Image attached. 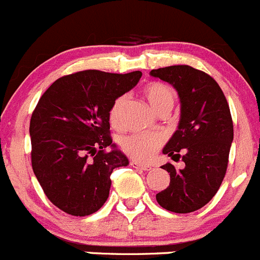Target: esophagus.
<instances>
[{
  "mask_svg": "<svg viewBox=\"0 0 260 260\" xmlns=\"http://www.w3.org/2000/svg\"><path fill=\"white\" fill-rule=\"evenodd\" d=\"M130 166L133 167V168H139V169H143V171H150L151 169V167L148 166V164H141V163H139V161H135V160H131Z\"/></svg>",
  "mask_w": 260,
  "mask_h": 260,
  "instance_id": "34e87169",
  "label": "esophagus"
}]
</instances>
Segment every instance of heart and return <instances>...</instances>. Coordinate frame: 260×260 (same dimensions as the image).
Instances as JSON below:
<instances>
[{
    "label": "heart",
    "instance_id": "obj_1",
    "mask_svg": "<svg viewBox=\"0 0 260 260\" xmlns=\"http://www.w3.org/2000/svg\"><path fill=\"white\" fill-rule=\"evenodd\" d=\"M143 96L150 105L151 109L160 114L164 111H171L176 102V92L169 84L161 82H153L146 84L143 88ZM126 97L120 96L112 102L109 111V121L112 127H120L122 124V114H124ZM163 144V136L159 134L135 133L124 136L120 140V146L122 151L133 159L140 161L150 160L155 151Z\"/></svg>",
    "mask_w": 260,
    "mask_h": 260
}]
</instances>
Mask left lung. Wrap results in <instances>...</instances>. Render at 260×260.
<instances>
[{
  "label": "left lung",
  "mask_w": 260,
  "mask_h": 260,
  "mask_svg": "<svg viewBox=\"0 0 260 260\" xmlns=\"http://www.w3.org/2000/svg\"><path fill=\"white\" fill-rule=\"evenodd\" d=\"M150 74L171 83L181 100L178 130L163 149L186 167L167 163L169 186L156 193L163 209L188 214L211 201L226 174L234 125L222 89L210 74L189 66L153 69Z\"/></svg>",
  "instance_id": "left-lung-1"
}]
</instances>
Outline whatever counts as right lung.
Returning a JSON list of instances; mask_svg holds the SVG:
<instances>
[{"label":"right lung","mask_w":260,"mask_h":260,"mask_svg":"<svg viewBox=\"0 0 260 260\" xmlns=\"http://www.w3.org/2000/svg\"><path fill=\"white\" fill-rule=\"evenodd\" d=\"M140 77V71L76 72L56 79L40 97L30 120L32 171L49 201L66 214L99 211L109 197L112 171L129 164L112 144L109 111Z\"/></svg>","instance_id":"right-lung-1"}]
</instances>
